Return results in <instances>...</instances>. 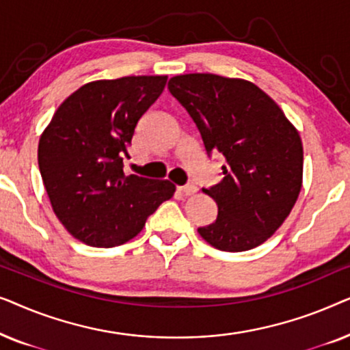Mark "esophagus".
Returning a JSON list of instances; mask_svg holds the SVG:
<instances>
[{"label": "esophagus", "mask_w": 350, "mask_h": 350, "mask_svg": "<svg viewBox=\"0 0 350 350\" xmlns=\"http://www.w3.org/2000/svg\"><path fill=\"white\" fill-rule=\"evenodd\" d=\"M180 193H183L185 196H193L198 193V186L196 185H186V186H180L178 188Z\"/></svg>", "instance_id": "34e87169"}]
</instances>
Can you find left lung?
<instances>
[{"label":"left lung","instance_id":"1","mask_svg":"<svg viewBox=\"0 0 350 350\" xmlns=\"http://www.w3.org/2000/svg\"><path fill=\"white\" fill-rule=\"evenodd\" d=\"M169 90L224 157L223 180L202 189L218 217L198 232L223 252L252 250L288 217L303 186V143L269 95L250 81L212 73L174 76Z\"/></svg>","mask_w":350,"mask_h":350}]
</instances>
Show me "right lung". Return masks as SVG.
Here are the masks:
<instances>
[{"label": "right lung", "mask_w": 350, "mask_h": 350, "mask_svg": "<svg viewBox=\"0 0 350 350\" xmlns=\"http://www.w3.org/2000/svg\"><path fill=\"white\" fill-rule=\"evenodd\" d=\"M167 76H124L84 84L57 108L41 133L38 164L52 210L90 247L131 241L169 200L175 185L124 174L133 132Z\"/></svg>", "instance_id": "right-lung-1"}]
</instances>
